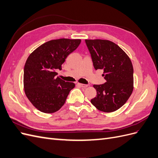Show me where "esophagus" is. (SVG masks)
I'll return each mask as SVG.
<instances>
[{
    "label": "esophagus",
    "instance_id": "34e87169",
    "mask_svg": "<svg viewBox=\"0 0 158 158\" xmlns=\"http://www.w3.org/2000/svg\"><path fill=\"white\" fill-rule=\"evenodd\" d=\"M78 85H79L80 87H81V88H86V87H88V85H86V84H84L78 83Z\"/></svg>",
    "mask_w": 158,
    "mask_h": 158
}]
</instances>
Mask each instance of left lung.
Returning <instances> with one entry per match:
<instances>
[{
  "label": "left lung",
  "mask_w": 158,
  "mask_h": 158,
  "mask_svg": "<svg viewBox=\"0 0 158 158\" xmlns=\"http://www.w3.org/2000/svg\"><path fill=\"white\" fill-rule=\"evenodd\" d=\"M95 70H103L106 82L94 85L96 97L91 103L98 110L110 113L125 104L133 91V66L128 56L114 43L103 40H85Z\"/></svg>",
  "instance_id": "8db88e82"
}]
</instances>
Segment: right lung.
Returning a JSON list of instances; mask_svg holds the SVG:
<instances>
[{
	"instance_id": "add662e5",
	"label": "right lung",
	"mask_w": 158,
	"mask_h": 158,
	"mask_svg": "<svg viewBox=\"0 0 158 158\" xmlns=\"http://www.w3.org/2000/svg\"><path fill=\"white\" fill-rule=\"evenodd\" d=\"M80 40L59 39L47 41L28 56L23 70V88L27 98L39 111L55 113L63 107L73 82L56 77L66 57L80 44Z\"/></svg>"
}]
</instances>
